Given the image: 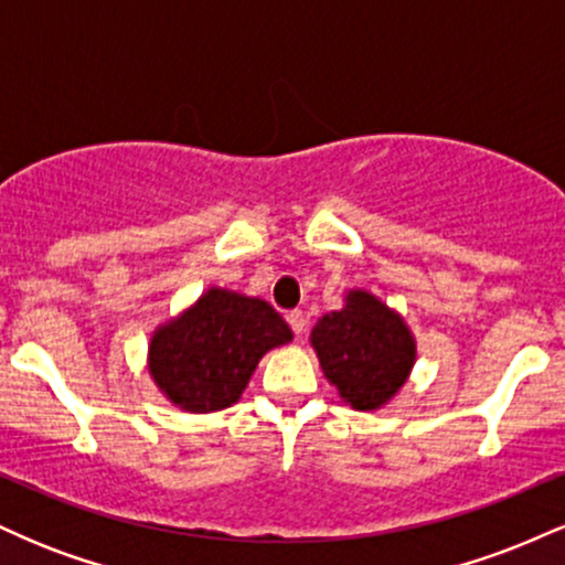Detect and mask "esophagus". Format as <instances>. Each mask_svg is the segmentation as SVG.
Returning a JSON list of instances; mask_svg holds the SVG:
<instances>
[{"mask_svg": "<svg viewBox=\"0 0 565 565\" xmlns=\"http://www.w3.org/2000/svg\"><path fill=\"white\" fill-rule=\"evenodd\" d=\"M287 321H289L291 332H295L297 337H302V334H305V327H308V321H305V313H302V310H289V313H287Z\"/></svg>", "mask_w": 565, "mask_h": 565, "instance_id": "34e87169", "label": "esophagus"}]
</instances>
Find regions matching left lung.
<instances>
[{"mask_svg":"<svg viewBox=\"0 0 565 565\" xmlns=\"http://www.w3.org/2000/svg\"><path fill=\"white\" fill-rule=\"evenodd\" d=\"M323 377L355 412L385 408L417 364V337L404 316L364 287L345 289L342 308L310 329Z\"/></svg>","mask_w":565,"mask_h":565,"instance_id":"8db88e82","label":"left lung"}]
</instances>
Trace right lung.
<instances>
[{"label": "right lung", "instance_id": "right-lung-1", "mask_svg": "<svg viewBox=\"0 0 565 565\" xmlns=\"http://www.w3.org/2000/svg\"><path fill=\"white\" fill-rule=\"evenodd\" d=\"M289 323L260 297L210 287L151 332L146 369L159 393L188 414L238 404L268 350L289 345Z\"/></svg>", "mask_w": 565, "mask_h": 565}]
</instances>
